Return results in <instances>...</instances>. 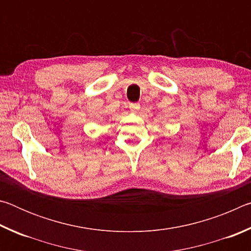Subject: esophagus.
I'll return each mask as SVG.
<instances>
[{
	"instance_id": "obj_1",
	"label": "esophagus",
	"mask_w": 251,
	"mask_h": 251,
	"mask_svg": "<svg viewBox=\"0 0 251 251\" xmlns=\"http://www.w3.org/2000/svg\"><path fill=\"white\" fill-rule=\"evenodd\" d=\"M139 108H141V105H139V104H130L129 105V109H130L131 113H137Z\"/></svg>"
}]
</instances>
